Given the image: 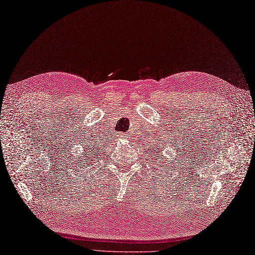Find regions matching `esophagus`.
Masks as SVG:
<instances>
[{"label":"esophagus","instance_id":"1","mask_svg":"<svg viewBox=\"0 0 255 255\" xmlns=\"http://www.w3.org/2000/svg\"><path fill=\"white\" fill-rule=\"evenodd\" d=\"M121 137H122V138H128V136H127V135H122Z\"/></svg>","mask_w":255,"mask_h":255}]
</instances>
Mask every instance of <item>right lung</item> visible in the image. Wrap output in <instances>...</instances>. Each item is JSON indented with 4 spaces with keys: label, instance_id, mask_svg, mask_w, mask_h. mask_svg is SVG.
Returning <instances> with one entry per match:
<instances>
[{
    "label": "right lung",
    "instance_id": "add662e5",
    "mask_svg": "<svg viewBox=\"0 0 255 255\" xmlns=\"http://www.w3.org/2000/svg\"><path fill=\"white\" fill-rule=\"evenodd\" d=\"M96 151V150H95ZM88 152H91V153H93V149H91V148H88ZM96 153V152H95ZM82 155H85V153H82ZM87 156H89V153L87 154Z\"/></svg>",
    "mask_w": 255,
    "mask_h": 255
}]
</instances>
